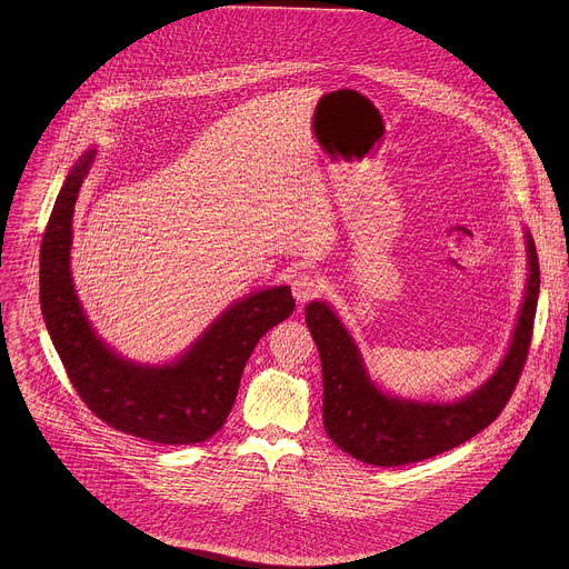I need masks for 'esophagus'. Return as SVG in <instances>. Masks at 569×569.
I'll return each instance as SVG.
<instances>
[{
	"label": "esophagus",
	"instance_id": "esophagus-1",
	"mask_svg": "<svg viewBox=\"0 0 569 569\" xmlns=\"http://www.w3.org/2000/svg\"><path fill=\"white\" fill-rule=\"evenodd\" d=\"M291 291H293V298L305 305L313 298H318L322 293V282L320 278L311 276V273H300L293 282H291Z\"/></svg>",
	"mask_w": 569,
	"mask_h": 569
}]
</instances>
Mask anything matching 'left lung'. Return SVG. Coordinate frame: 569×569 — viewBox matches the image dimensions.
<instances>
[{"instance_id":"left-lung-1","label":"left lung","mask_w":569,"mask_h":569,"mask_svg":"<svg viewBox=\"0 0 569 569\" xmlns=\"http://www.w3.org/2000/svg\"><path fill=\"white\" fill-rule=\"evenodd\" d=\"M528 291L510 350L499 370L471 397L429 406L381 395L368 379L357 346L325 302L307 307L325 377V429L348 456L375 467L429 460L478 436L510 401L528 359L539 298V256L528 234Z\"/></svg>"}]
</instances>
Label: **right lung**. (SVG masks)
Segmentation results:
<instances>
[{"label":"right lung","instance_id":"right-lung-1","mask_svg":"<svg viewBox=\"0 0 569 569\" xmlns=\"http://www.w3.org/2000/svg\"><path fill=\"white\" fill-rule=\"evenodd\" d=\"M91 158L68 174L43 232L39 296L48 332L77 395L104 425L160 445L203 442L228 420L258 339L293 313L296 300L289 287L244 298L172 366L116 357L84 320L70 276L72 212Z\"/></svg>","mask_w":569,"mask_h":569}]
</instances>
